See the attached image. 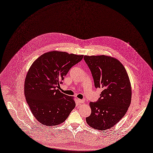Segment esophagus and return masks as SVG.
I'll list each match as a JSON object with an SVG mask.
<instances>
[{
    "instance_id": "34e87169",
    "label": "esophagus",
    "mask_w": 153,
    "mask_h": 153,
    "mask_svg": "<svg viewBox=\"0 0 153 153\" xmlns=\"http://www.w3.org/2000/svg\"><path fill=\"white\" fill-rule=\"evenodd\" d=\"M78 101L79 103H83L84 102V100H81V99H78Z\"/></svg>"
}]
</instances>
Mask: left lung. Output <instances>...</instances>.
I'll return each instance as SVG.
<instances>
[{
  "instance_id": "left-lung-1",
  "label": "left lung",
  "mask_w": 153,
  "mask_h": 153,
  "mask_svg": "<svg viewBox=\"0 0 153 153\" xmlns=\"http://www.w3.org/2000/svg\"><path fill=\"white\" fill-rule=\"evenodd\" d=\"M91 70L96 88H102L100 98L90 102L91 113L86 117L91 128L104 131L117 123L125 116L131 102L132 88L126 70L110 56H84Z\"/></svg>"
}]
</instances>
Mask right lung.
I'll list each match as a JSON object with an SVG mask.
<instances>
[{
    "label": "right lung",
    "instance_id": "obj_1",
    "mask_svg": "<svg viewBox=\"0 0 153 153\" xmlns=\"http://www.w3.org/2000/svg\"><path fill=\"white\" fill-rule=\"evenodd\" d=\"M84 55L64 51L46 52L28 69L24 82V95L34 117L43 125L62 123L75 107L74 97L61 93L59 83Z\"/></svg>",
    "mask_w": 153,
    "mask_h": 153
}]
</instances>
